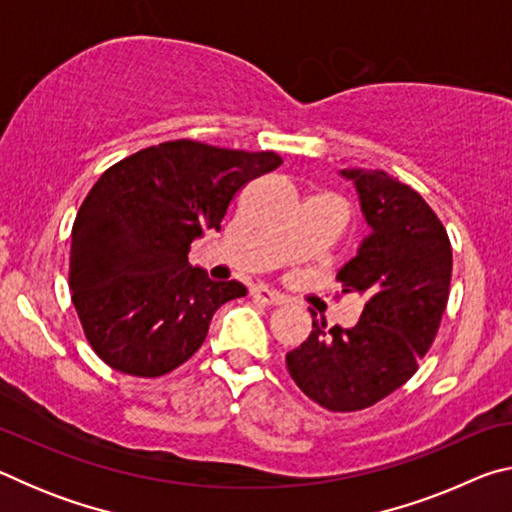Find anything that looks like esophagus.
I'll list each match as a JSON object with an SVG mask.
<instances>
[{
  "mask_svg": "<svg viewBox=\"0 0 512 512\" xmlns=\"http://www.w3.org/2000/svg\"><path fill=\"white\" fill-rule=\"evenodd\" d=\"M250 296L259 302H264V305H282V302L287 300L280 291L266 287V284H257V287H253V291H250Z\"/></svg>",
  "mask_w": 512,
  "mask_h": 512,
  "instance_id": "34e87169",
  "label": "esophagus"
}]
</instances>
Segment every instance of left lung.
I'll return each instance as SVG.
<instances>
[{
    "mask_svg": "<svg viewBox=\"0 0 512 512\" xmlns=\"http://www.w3.org/2000/svg\"><path fill=\"white\" fill-rule=\"evenodd\" d=\"M370 235L336 280L366 300L354 327L311 334L287 352L289 375L327 411H361L406 384L431 348L452 282L445 225L424 198L386 171L343 169Z\"/></svg>",
    "mask_w": 512,
    "mask_h": 512,
    "instance_id": "8db88e82",
    "label": "left lung"
}]
</instances>
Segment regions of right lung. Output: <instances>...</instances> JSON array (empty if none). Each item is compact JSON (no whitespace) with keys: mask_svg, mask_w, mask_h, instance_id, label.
<instances>
[{"mask_svg":"<svg viewBox=\"0 0 512 512\" xmlns=\"http://www.w3.org/2000/svg\"><path fill=\"white\" fill-rule=\"evenodd\" d=\"M273 151L162 142L128 155L85 196L72 228L69 291L92 350L124 375L162 377L201 348L214 311L244 298L187 259L228 205L277 169Z\"/></svg>","mask_w":512,"mask_h":512,"instance_id":"right-lung-1","label":"right lung"}]
</instances>
